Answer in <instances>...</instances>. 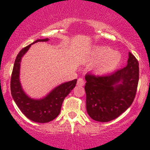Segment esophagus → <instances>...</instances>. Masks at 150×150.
Listing matches in <instances>:
<instances>
[{"label": "esophagus", "mask_w": 150, "mask_h": 150, "mask_svg": "<svg viewBox=\"0 0 150 150\" xmlns=\"http://www.w3.org/2000/svg\"><path fill=\"white\" fill-rule=\"evenodd\" d=\"M85 84V80H84V79L82 78V77H80V78L77 80V85L78 86H80V87H82V86H84Z\"/></svg>", "instance_id": "1"}]
</instances>
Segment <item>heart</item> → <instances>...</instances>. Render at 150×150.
<instances>
[{
    "label": "heart",
    "mask_w": 150,
    "mask_h": 150,
    "mask_svg": "<svg viewBox=\"0 0 150 150\" xmlns=\"http://www.w3.org/2000/svg\"><path fill=\"white\" fill-rule=\"evenodd\" d=\"M92 61L98 62L94 70L98 75H105L113 71L120 63V55L108 47H99L94 50Z\"/></svg>",
    "instance_id": "1"
}]
</instances>
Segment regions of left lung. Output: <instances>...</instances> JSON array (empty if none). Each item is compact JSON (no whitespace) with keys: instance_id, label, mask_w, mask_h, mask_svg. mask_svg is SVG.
I'll use <instances>...</instances> for the list:
<instances>
[{"instance_id":"obj_1","label":"left lung","mask_w":150,"mask_h":150,"mask_svg":"<svg viewBox=\"0 0 150 150\" xmlns=\"http://www.w3.org/2000/svg\"><path fill=\"white\" fill-rule=\"evenodd\" d=\"M128 56L126 66L113 74L85 75L86 107L93 120L111 121L133 102L139 81V63L131 53Z\"/></svg>"}]
</instances>
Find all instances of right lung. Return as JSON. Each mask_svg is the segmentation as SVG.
I'll return each mask as SVG.
<instances>
[{
  "mask_svg": "<svg viewBox=\"0 0 150 150\" xmlns=\"http://www.w3.org/2000/svg\"><path fill=\"white\" fill-rule=\"evenodd\" d=\"M49 40V39H37L19 52L15 61L10 81L12 97L20 111L30 120L41 123L51 121L59 115L65 98L69 94L77 83V79H75L61 84L53 89L46 97L41 99H32L23 91L20 81V63L22 56L28 51L32 44Z\"/></svg>",
  "mask_w": 150,
  "mask_h": 150,
  "instance_id": "add662e5",
  "label": "right lung"
}]
</instances>
